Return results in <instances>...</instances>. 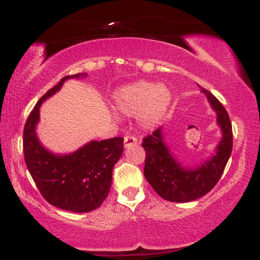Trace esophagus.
I'll return each mask as SVG.
<instances>
[{"label": "esophagus", "mask_w": 260, "mask_h": 260, "mask_svg": "<svg viewBox=\"0 0 260 260\" xmlns=\"http://www.w3.org/2000/svg\"><path fill=\"white\" fill-rule=\"evenodd\" d=\"M136 143H138V139L134 138V136L126 135L124 138V144H125L126 148L128 146H132V144H136Z\"/></svg>", "instance_id": "obj_1"}]
</instances>
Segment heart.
Here are the masks:
<instances>
[{
	"instance_id": "obj_1",
	"label": "heart",
	"mask_w": 260,
	"mask_h": 260,
	"mask_svg": "<svg viewBox=\"0 0 260 260\" xmlns=\"http://www.w3.org/2000/svg\"><path fill=\"white\" fill-rule=\"evenodd\" d=\"M113 101L120 112L128 116L139 113L140 124L144 128H152L169 109L172 94L164 85L138 81L119 88L113 95Z\"/></svg>"
}]
</instances>
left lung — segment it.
<instances>
[{
    "mask_svg": "<svg viewBox=\"0 0 260 260\" xmlns=\"http://www.w3.org/2000/svg\"><path fill=\"white\" fill-rule=\"evenodd\" d=\"M213 111L217 113V124L221 129V140L215 152L205 161L191 169L182 166L166 146L161 127L143 139L146 150L144 177L155 191L170 202L195 201L204 196L221 178L233 148L232 122L226 109L209 90L201 88Z\"/></svg>",
    "mask_w": 260,
    "mask_h": 260,
    "instance_id": "1",
    "label": "left lung"
}]
</instances>
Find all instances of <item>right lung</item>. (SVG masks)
<instances>
[{"instance_id": "obj_1", "label": "right lung", "mask_w": 260, "mask_h": 260, "mask_svg": "<svg viewBox=\"0 0 260 260\" xmlns=\"http://www.w3.org/2000/svg\"><path fill=\"white\" fill-rule=\"evenodd\" d=\"M86 78L78 73L67 76L38 101L24 127V158L26 166L48 203L71 212H89L107 199L111 188L112 170L124 151V139L90 141L72 153L57 155L40 142L37 125L40 107L58 91L69 79Z\"/></svg>"}]
</instances>
